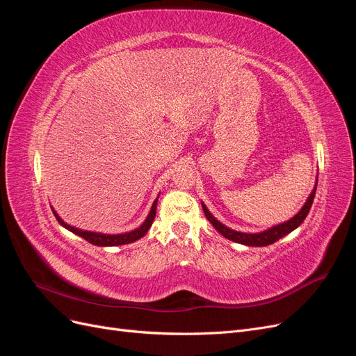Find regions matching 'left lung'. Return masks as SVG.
<instances>
[{"label":"left lung","instance_id":"obj_1","mask_svg":"<svg viewBox=\"0 0 356 356\" xmlns=\"http://www.w3.org/2000/svg\"><path fill=\"white\" fill-rule=\"evenodd\" d=\"M316 186H318V179L315 182V187L314 190L310 191V195L307 197V200L305 202L303 207L301 209L294 215L293 218H289L288 221L284 222H279L276 225H272V227H268L263 232H258V233H245V232H238V230H233L227 225H224L222 222H220L217 218L213 217V215L209 212V209L207 208V204L202 202V208L204 215H207L208 221L213 225L215 230H218L220 234H222L225 239L233 241L236 243H242L246 246H267V245H272L276 241H279L284 236H286L288 233H291L293 230H296L298 225L305 221V218L307 217V213L310 211L312 203H314L315 199V193H316Z\"/></svg>","mask_w":356,"mask_h":356}]
</instances>
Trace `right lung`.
Wrapping results in <instances>:
<instances>
[{
    "instance_id": "1",
    "label": "right lung",
    "mask_w": 356,
    "mask_h": 356,
    "mask_svg": "<svg viewBox=\"0 0 356 356\" xmlns=\"http://www.w3.org/2000/svg\"><path fill=\"white\" fill-rule=\"evenodd\" d=\"M157 200H159V196L156 197V200L153 202L152 204V209H149L147 218L144 220V222L139 225V227H136L135 230H131V232H126V233H117V234H108V233H99V232H89V230H83V229H79V227H74V225L68 224L63 221L58 212L55 211V208H51L53 213H55L56 220L59 221V224L62 225V227H65L67 230H70L71 233L80 236V238L86 239L88 242H90L92 245H96V246H118V245H126V243H132L138 239H141L145 236V233L149 230V227H152V224L154 221V217H156V209H157Z\"/></svg>"
}]
</instances>
